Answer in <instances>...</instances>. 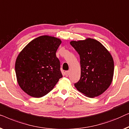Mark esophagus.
<instances>
[{
	"instance_id": "34e87169",
	"label": "esophagus",
	"mask_w": 129,
	"mask_h": 129,
	"mask_svg": "<svg viewBox=\"0 0 129 129\" xmlns=\"http://www.w3.org/2000/svg\"><path fill=\"white\" fill-rule=\"evenodd\" d=\"M69 74H70V72H69L68 71H65V76H66V77H68V76L69 75Z\"/></svg>"
}]
</instances>
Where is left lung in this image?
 Masks as SVG:
<instances>
[{"label":"left lung","instance_id":"left-lung-1","mask_svg":"<svg viewBox=\"0 0 129 129\" xmlns=\"http://www.w3.org/2000/svg\"><path fill=\"white\" fill-rule=\"evenodd\" d=\"M70 44L80 57L81 78L74 86L88 97L101 95L113 79L114 62L112 55L100 42L92 39L72 41Z\"/></svg>","mask_w":129,"mask_h":129}]
</instances>
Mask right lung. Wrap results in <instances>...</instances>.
<instances>
[{
	"label": "right lung",
	"mask_w": 129,
	"mask_h": 129,
	"mask_svg": "<svg viewBox=\"0 0 129 129\" xmlns=\"http://www.w3.org/2000/svg\"><path fill=\"white\" fill-rule=\"evenodd\" d=\"M61 41L43 36L30 42L19 54L15 64L17 80L23 91L41 98L49 93L62 77L56 52Z\"/></svg>",
	"instance_id": "right-lung-1"
}]
</instances>
